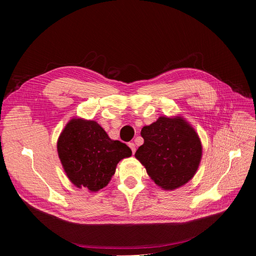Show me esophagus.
<instances>
[{
    "mask_svg": "<svg viewBox=\"0 0 256 256\" xmlns=\"http://www.w3.org/2000/svg\"><path fill=\"white\" fill-rule=\"evenodd\" d=\"M128 147L130 148L132 154H134V152H136V145L134 143H128Z\"/></svg>",
    "mask_w": 256,
    "mask_h": 256,
    "instance_id": "1",
    "label": "esophagus"
}]
</instances>
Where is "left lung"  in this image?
Returning <instances> with one entry per match:
<instances>
[{"label":"left lung","mask_w":256,"mask_h":256,"mask_svg":"<svg viewBox=\"0 0 256 256\" xmlns=\"http://www.w3.org/2000/svg\"><path fill=\"white\" fill-rule=\"evenodd\" d=\"M144 144L134 156L164 190L188 182L198 170L202 146L195 130L182 118L161 116L141 130Z\"/></svg>","instance_id":"1"}]
</instances>
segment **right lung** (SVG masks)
<instances>
[{
  "label": "right lung",
  "instance_id": "right-lung-1",
  "mask_svg": "<svg viewBox=\"0 0 256 256\" xmlns=\"http://www.w3.org/2000/svg\"><path fill=\"white\" fill-rule=\"evenodd\" d=\"M63 168L76 187L97 192L108 184L118 162L132 155L128 146L113 141L94 120L74 118L57 143Z\"/></svg>",
  "mask_w": 256,
  "mask_h": 256
}]
</instances>
